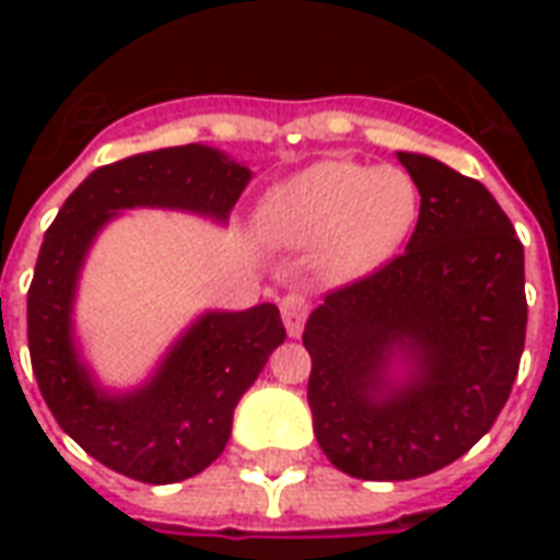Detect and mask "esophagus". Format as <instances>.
I'll return each mask as SVG.
<instances>
[{
  "label": "esophagus",
  "instance_id": "34e87169",
  "mask_svg": "<svg viewBox=\"0 0 560 560\" xmlns=\"http://www.w3.org/2000/svg\"><path fill=\"white\" fill-rule=\"evenodd\" d=\"M305 317H308V300L303 293H288L281 300V320H284V329L291 339H300L305 327Z\"/></svg>",
  "mask_w": 560,
  "mask_h": 560
}]
</instances>
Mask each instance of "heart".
Listing matches in <instances>:
<instances>
[{
	"mask_svg": "<svg viewBox=\"0 0 560 560\" xmlns=\"http://www.w3.org/2000/svg\"><path fill=\"white\" fill-rule=\"evenodd\" d=\"M420 219V188L405 167L320 159L260 197L255 228L269 245L312 248V267L329 284L384 269Z\"/></svg>",
	"mask_w": 560,
	"mask_h": 560,
	"instance_id": "1",
	"label": "heart"
}]
</instances>
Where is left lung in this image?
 I'll use <instances>...</instances> for the list:
<instances>
[{"label":"left lung","mask_w":560,"mask_h":560,"mask_svg":"<svg viewBox=\"0 0 560 560\" xmlns=\"http://www.w3.org/2000/svg\"><path fill=\"white\" fill-rule=\"evenodd\" d=\"M420 188L405 255L308 315V408L357 480H413L465 456L504 408L525 348V248L489 188L396 152Z\"/></svg>","instance_id":"left-lung-1"}]
</instances>
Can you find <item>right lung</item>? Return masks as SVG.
I'll list each match as a JSON object with an SVG mask.
<instances>
[{"label": "right lung", "instance_id": "obj_1", "mask_svg": "<svg viewBox=\"0 0 560 560\" xmlns=\"http://www.w3.org/2000/svg\"><path fill=\"white\" fill-rule=\"evenodd\" d=\"M252 171L203 143L128 155L92 171L44 233L30 300L32 372L62 432L131 480L167 486L209 468L233 411L284 341L279 308H207L176 336L138 387H104L74 327L78 288L98 233L126 209H176L228 224Z\"/></svg>", "mask_w": 560, "mask_h": 560}]
</instances>
